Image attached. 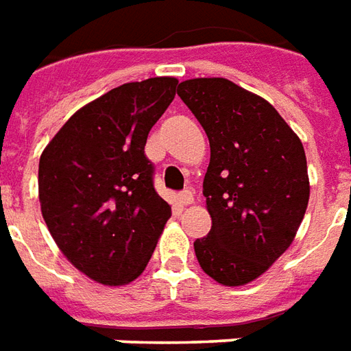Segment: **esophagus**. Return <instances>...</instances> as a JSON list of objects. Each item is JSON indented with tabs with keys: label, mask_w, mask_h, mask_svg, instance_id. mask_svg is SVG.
I'll return each instance as SVG.
<instances>
[{
	"label": "esophagus",
	"mask_w": 351,
	"mask_h": 351,
	"mask_svg": "<svg viewBox=\"0 0 351 351\" xmlns=\"http://www.w3.org/2000/svg\"><path fill=\"white\" fill-rule=\"evenodd\" d=\"M180 203H182V205H191V203H193V191L184 190L182 193H180Z\"/></svg>",
	"instance_id": "esophagus-1"
}]
</instances>
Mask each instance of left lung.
Here are the masks:
<instances>
[{"label": "left lung", "instance_id": "left-lung-1", "mask_svg": "<svg viewBox=\"0 0 351 351\" xmlns=\"http://www.w3.org/2000/svg\"><path fill=\"white\" fill-rule=\"evenodd\" d=\"M178 95L210 143L203 195L213 228L193 243L195 256L216 282L244 286L301 226L310 197L304 148L269 101L231 80H184Z\"/></svg>", "mask_w": 351, "mask_h": 351}]
</instances>
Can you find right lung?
Instances as JSON below:
<instances>
[{"label": "right lung", "mask_w": 351, "mask_h": 351, "mask_svg": "<svg viewBox=\"0 0 351 351\" xmlns=\"http://www.w3.org/2000/svg\"><path fill=\"white\" fill-rule=\"evenodd\" d=\"M178 80L128 82L77 110L39 160L43 218L58 248L88 278L123 286L152 258L171 218L145 154Z\"/></svg>", "instance_id": "add662e5"}]
</instances>
